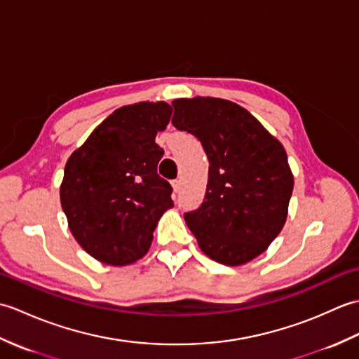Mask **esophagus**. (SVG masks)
<instances>
[{
	"instance_id": "1",
	"label": "esophagus",
	"mask_w": 359,
	"mask_h": 359,
	"mask_svg": "<svg viewBox=\"0 0 359 359\" xmlns=\"http://www.w3.org/2000/svg\"><path fill=\"white\" fill-rule=\"evenodd\" d=\"M171 185H172L174 193H179V189H180V180H179V179L172 180V182H171Z\"/></svg>"
}]
</instances>
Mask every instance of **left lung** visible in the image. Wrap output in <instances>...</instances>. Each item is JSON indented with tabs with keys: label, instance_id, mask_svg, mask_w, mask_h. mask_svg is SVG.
Returning a JSON list of instances; mask_svg holds the SVG:
<instances>
[{
	"label": "left lung",
	"instance_id": "1",
	"mask_svg": "<svg viewBox=\"0 0 359 359\" xmlns=\"http://www.w3.org/2000/svg\"><path fill=\"white\" fill-rule=\"evenodd\" d=\"M172 125L196 135L210 160L199 210L185 220L212 261L238 266L262 255L285 225L293 172L282 143L241 104L175 98Z\"/></svg>",
	"mask_w": 359,
	"mask_h": 359
}]
</instances>
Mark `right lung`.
Segmentation results:
<instances>
[{"label":"right lung","instance_id":"right-lung-1","mask_svg":"<svg viewBox=\"0 0 359 359\" xmlns=\"http://www.w3.org/2000/svg\"><path fill=\"white\" fill-rule=\"evenodd\" d=\"M166 102L121 106L67 158L60 201L80 247L114 266L148 253L157 222L172 207V188L157 174L158 131L170 123Z\"/></svg>","mask_w":359,"mask_h":359}]
</instances>
